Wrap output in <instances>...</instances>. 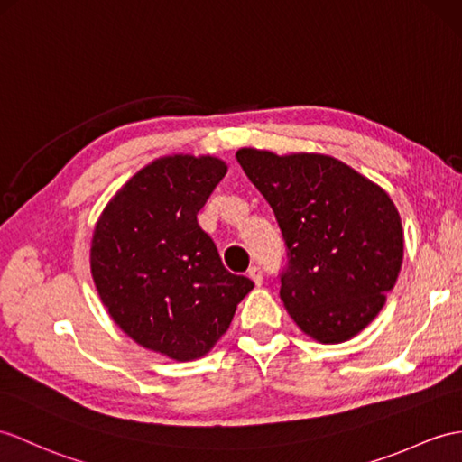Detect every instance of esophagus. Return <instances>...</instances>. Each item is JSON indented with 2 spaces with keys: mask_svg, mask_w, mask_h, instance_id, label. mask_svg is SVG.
<instances>
[{
  "mask_svg": "<svg viewBox=\"0 0 462 462\" xmlns=\"http://www.w3.org/2000/svg\"><path fill=\"white\" fill-rule=\"evenodd\" d=\"M249 278L254 284H263V268L261 266H251L249 268Z\"/></svg>",
  "mask_w": 462,
  "mask_h": 462,
  "instance_id": "34e87169",
  "label": "esophagus"
}]
</instances>
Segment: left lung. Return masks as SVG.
Returning a JSON list of instances; mask_svg holds the SVG:
<instances>
[{
	"instance_id": "8db88e82",
	"label": "left lung",
	"mask_w": 462,
	"mask_h": 462,
	"mask_svg": "<svg viewBox=\"0 0 462 462\" xmlns=\"http://www.w3.org/2000/svg\"><path fill=\"white\" fill-rule=\"evenodd\" d=\"M237 162L282 233L280 298L321 343L363 331L386 301L403 258L396 206L384 189L325 154L241 149Z\"/></svg>"
}]
</instances>
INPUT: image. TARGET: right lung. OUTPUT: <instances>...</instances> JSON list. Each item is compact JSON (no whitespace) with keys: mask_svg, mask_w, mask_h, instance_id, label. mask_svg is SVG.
Returning a JSON list of instances; mask_svg holds the SVG:
<instances>
[{"mask_svg":"<svg viewBox=\"0 0 462 462\" xmlns=\"http://www.w3.org/2000/svg\"><path fill=\"white\" fill-rule=\"evenodd\" d=\"M225 172L213 156H164L119 189L94 231L89 263L109 316L133 341L174 361L204 356L254 286L223 266L198 225Z\"/></svg>","mask_w":462,"mask_h":462,"instance_id":"1","label":"right lung"}]
</instances>
